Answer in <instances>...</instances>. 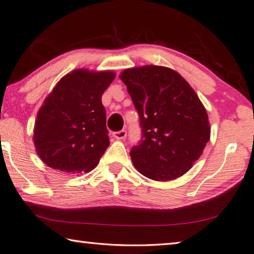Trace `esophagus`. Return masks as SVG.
<instances>
[{"label":"esophagus","mask_w":254,"mask_h":254,"mask_svg":"<svg viewBox=\"0 0 254 254\" xmlns=\"http://www.w3.org/2000/svg\"><path fill=\"white\" fill-rule=\"evenodd\" d=\"M113 136L115 137V139H118V140L126 139L127 131L126 130H120V131H117V132H113Z\"/></svg>","instance_id":"obj_1"}]
</instances>
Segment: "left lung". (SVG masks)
Returning a JSON list of instances; mask_svg holds the SVG:
<instances>
[{
    "label": "left lung",
    "instance_id": "obj_1",
    "mask_svg": "<svg viewBox=\"0 0 254 254\" xmlns=\"http://www.w3.org/2000/svg\"><path fill=\"white\" fill-rule=\"evenodd\" d=\"M139 113L142 137L130 156L145 177L167 182L191 168L209 141L204 105L177 71L161 66L126 69L119 76Z\"/></svg>",
    "mask_w": 254,
    "mask_h": 254
}]
</instances>
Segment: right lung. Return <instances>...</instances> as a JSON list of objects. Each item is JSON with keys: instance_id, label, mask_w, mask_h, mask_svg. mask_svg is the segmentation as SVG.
I'll list each match as a JSON object with an SVG mask.
<instances>
[{"instance_id": "right-lung-1", "label": "right lung", "mask_w": 254, "mask_h": 254, "mask_svg": "<svg viewBox=\"0 0 254 254\" xmlns=\"http://www.w3.org/2000/svg\"><path fill=\"white\" fill-rule=\"evenodd\" d=\"M112 71L77 69L58 81L38 112L33 142L42 161L64 173H89L110 145L102 95Z\"/></svg>"}]
</instances>
